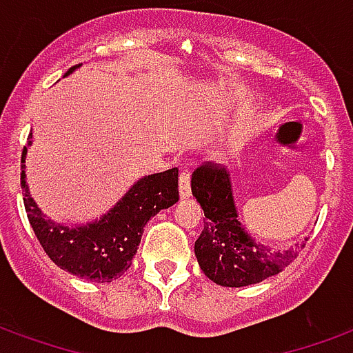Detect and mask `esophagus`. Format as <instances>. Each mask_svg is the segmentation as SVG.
<instances>
[{"label":"esophagus","instance_id":"esophagus-1","mask_svg":"<svg viewBox=\"0 0 353 353\" xmlns=\"http://www.w3.org/2000/svg\"><path fill=\"white\" fill-rule=\"evenodd\" d=\"M179 194H181V198L190 196V172L188 170H183L179 174Z\"/></svg>","mask_w":353,"mask_h":353}]
</instances>
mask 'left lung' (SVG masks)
Listing matches in <instances>:
<instances>
[{
	"label": "left lung",
	"mask_w": 353,
	"mask_h": 353,
	"mask_svg": "<svg viewBox=\"0 0 353 353\" xmlns=\"http://www.w3.org/2000/svg\"><path fill=\"white\" fill-rule=\"evenodd\" d=\"M190 188L205 214L203 231L194 242L196 259L207 278L222 287H246L276 276L305 246L276 250L255 241L239 222L230 172L214 165L200 166Z\"/></svg>",
	"instance_id": "1"
}]
</instances>
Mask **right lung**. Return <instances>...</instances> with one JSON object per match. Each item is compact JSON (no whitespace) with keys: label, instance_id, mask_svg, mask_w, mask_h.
Returning a JSON list of instances; mask_svg holds the SVG:
<instances>
[{"label":"right lung","instance_id":"add662e5","mask_svg":"<svg viewBox=\"0 0 353 353\" xmlns=\"http://www.w3.org/2000/svg\"><path fill=\"white\" fill-rule=\"evenodd\" d=\"M72 68L70 75L79 68ZM29 133L27 146L21 152V190L27 219L42 248L59 268L81 279L109 283L122 276L139 250L142 233L150 220L163 209H168L179 200L177 168L141 177L117 205L87 224H61L46 216L29 192L26 176L27 148L33 142Z\"/></svg>","mask_w":353,"mask_h":353}]
</instances>
